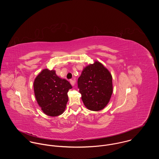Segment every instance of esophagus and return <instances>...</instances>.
Masks as SVG:
<instances>
[{
    "instance_id": "obj_1",
    "label": "esophagus",
    "mask_w": 159,
    "mask_h": 159,
    "mask_svg": "<svg viewBox=\"0 0 159 159\" xmlns=\"http://www.w3.org/2000/svg\"><path fill=\"white\" fill-rule=\"evenodd\" d=\"M70 84L72 85V86H74L75 85V81L74 80H70Z\"/></svg>"
}]
</instances>
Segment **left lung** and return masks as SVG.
Instances as JSON below:
<instances>
[{"label":"left lung","instance_id":"8db88e82","mask_svg":"<svg viewBox=\"0 0 159 159\" xmlns=\"http://www.w3.org/2000/svg\"><path fill=\"white\" fill-rule=\"evenodd\" d=\"M78 87L85 107L98 111L108 103L113 93L112 76L98 61L83 69L78 80Z\"/></svg>","mask_w":159,"mask_h":159}]
</instances>
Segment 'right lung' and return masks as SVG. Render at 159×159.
I'll list each match as a JSON object with an SVG mask.
<instances>
[{
	"label": "right lung",
	"mask_w": 159,
	"mask_h": 159,
	"mask_svg": "<svg viewBox=\"0 0 159 159\" xmlns=\"http://www.w3.org/2000/svg\"><path fill=\"white\" fill-rule=\"evenodd\" d=\"M72 86L67 80L57 76L55 70H43L34 82L35 96L44 113L57 116L63 113L68 98L67 92Z\"/></svg>",
	"instance_id": "obj_1"
}]
</instances>
